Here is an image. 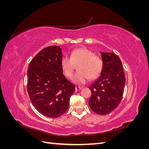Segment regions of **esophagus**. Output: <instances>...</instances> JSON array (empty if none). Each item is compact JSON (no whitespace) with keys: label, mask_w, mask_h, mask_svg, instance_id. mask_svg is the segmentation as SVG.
<instances>
[{"label":"esophagus","mask_w":149,"mask_h":149,"mask_svg":"<svg viewBox=\"0 0 149 149\" xmlns=\"http://www.w3.org/2000/svg\"><path fill=\"white\" fill-rule=\"evenodd\" d=\"M81 89H82L81 87L76 86V88H75V91H79V90H81Z\"/></svg>","instance_id":"34e87169"}]
</instances>
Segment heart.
<instances>
[{"mask_svg": "<svg viewBox=\"0 0 149 149\" xmlns=\"http://www.w3.org/2000/svg\"><path fill=\"white\" fill-rule=\"evenodd\" d=\"M61 68L67 78L73 77L74 66H77L78 73L74 76L73 82L78 84H84L88 79L93 80L97 78L102 73L104 63L102 58L89 49L79 48L70 53V58L62 57Z\"/></svg>", "mask_w": 149, "mask_h": 149, "instance_id": "1", "label": "heart"}]
</instances>
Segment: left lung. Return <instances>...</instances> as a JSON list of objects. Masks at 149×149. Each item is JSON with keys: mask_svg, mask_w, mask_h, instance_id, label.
<instances>
[{"mask_svg": "<svg viewBox=\"0 0 149 149\" xmlns=\"http://www.w3.org/2000/svg\"><path fill=\"white\" fill-rule=\"evenodd\" d=\"M103 70L101 76L89 87L91 96L89 106L100 115H106L119 106L124 93L125 77L119 57L114 53H101Z\"/></svg>", "mask_w": 149, "mask_h": 149, "instance_id": "1", "label": "left lung"}]
</instances>
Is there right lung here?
Masks as SVG:
<instances>
[{
  "instance_id": "add662e5",
  "label": "right lung",
  "mask_w": 149,
  "mask_h": 149,
  "mask_svg": "<svg viewBox=\"0 0 149 149\" xmlns=\"http://www.w3.org/2000/svg\"><path fill=\"white\" fill-rule=\"evenodd\" d=\"M61 49L53 45L42 49L30 63L27 92L40 114L56 118L65 113L75 86L63 74Z\"/></svg>"
}]
</instances>
